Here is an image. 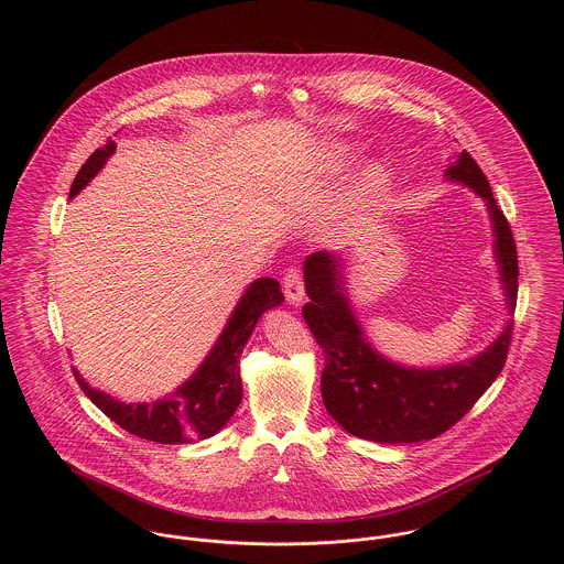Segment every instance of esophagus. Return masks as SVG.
Listing matches in <instances>:
<instances>
[{
	"label": "esophagus",
	"mask_w": 564,
	"mask_h": 564,
	"mask_svg": "<svg viewBox=\"0 0 564 564\" xmlns=\"http://www.w3.org/2000/svg\"><path fill=\"white\" fill-rule=\"evenodd\" d=\"M284 295L291 304H300L304 297V273L300 267H289L282 278Z\"/></svg>",
	"instance_id": "esophagus-1"
}]
</instances>
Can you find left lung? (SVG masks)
Returning <instances> with one entry per match:
<instances>
[{
    "instance_id": "8db88e82",
    "label": "left lung",
    "mask_w": 564,
    "mask_h": 564,
    "mask_svg": "<svg viewBox=\"0 0 564 564\" xmlns=\"http://www.w3.org/2000/svg\"><path fill=\"white\" fill-rule=\"evenodd\" d=\"M452 180L480 193L495 228V251L501 267L510 311L517 306L519 260L510 224L497 206L480 164L463 152L447 169ZM340 258L315 251L306 258L304 280L311 302L302 308L323 349L322 395L325 410L349 434L376 443H419L456 425L501 373L512 323L478 358L432 371L403 369L378 356L365 340L347 306L340 282Z\"/></svg>"
}]
</instances>
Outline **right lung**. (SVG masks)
<instances>
[{"label": "right lung", "instance_id": "right-lung-1", "mask_svg": "<svg viewBox=\"0 0 564 564\" xmlns=\"http://www.w3.org/2000/svg\"><path fill=\"white\" fill-rule=\"evenodd\" d=\"M115 148V141L108 139L104 148L95 150L88 156L72 184V197L80 193L82 186L88 184V180L104 166ZM282 300L284 295L278 280H256L242 295L235 315L230 317V323L226 325L210 356L195 371V376L186 380L169 400L156 403L117 402L110 395L90 389L76 371L78 384L84 395L106 416H110L117 425L139 438L162 445L208 438L230 421L241 403L239 360L253 325L267 308L282 304Z\"/></svg>", "mask_w": 564, "mask_h": 564}]
</instances>
